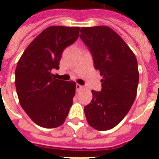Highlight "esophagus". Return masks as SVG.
<instances>
[{
  "label": "esophagus",
  "instance_id": "esophagus-1",
  "mask_svg": "<svg viewBox=\"0 0 159 159\" xmlns=\"http://www.w3.org/2000/svg\"><path fill=\"white\" fill-rule=\"evenodd\" d=\"M82 89H83L82 85H81V84H76V90H77V91H79V90Z\"/></svg>",
  "mask_w": 159,
  "mask_h": 159
}]
</instances>
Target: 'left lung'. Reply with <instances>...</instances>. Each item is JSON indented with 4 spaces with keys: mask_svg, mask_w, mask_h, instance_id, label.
<instances>
[{
    "mask_svg": "<svg viewBox=\"0 0 159 159\" xmlns=\"http://www.w3.org/2000/svg\"><path fill=\"white\" fill-rule=\"evenodd\" d=\"M81 41L89 50L93 65L103 76L100 92L84 107L90 126L104 131L115 127L128 114L139 82L137 60L129 47L108 26L82 27Z\"/></svg>",
    "mask_w": 159,
    "mask_h": 159,
    "instance_id": "obj_1",
    "label": "left lung"
}]
</instances>
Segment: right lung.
Listing matches in <instances>:
<instances>
[{
  "label": "right lung",
  "instance_id": "1",
  "mask_svg": "<svg viewBox=\"0 0 159 159\" xmlns=\"http://www.w3.org/2000/svg\"><path fill=\"white\" fill-rule=\"evenodd\" d=\"M80 27L46 28L29 44L16 69V88L22 108L34 122L56 128L64 122L73 103L76 83L56 79L65 48L77 41Z\"/></svg>",
  "mask_w": 159,
  "mask_h": 159
}]
</instances>
